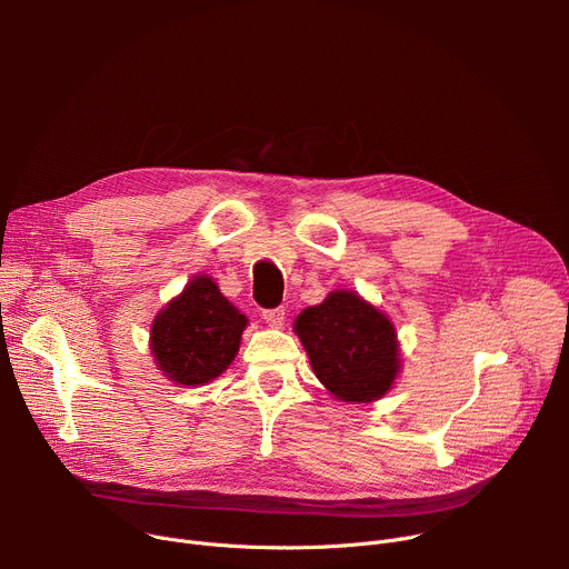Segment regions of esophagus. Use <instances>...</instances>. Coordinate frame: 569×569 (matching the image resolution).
I'll return each mask as SVG.
<instances>
[{"label":"esophagus","mask_w":569,"mask_h":569,"mask_svg":"<svg viewBox=\"0 0 569 569\" xmlns=\"http://www.w3.org/2000/svg\"><path fill=\"white\" fill-rule=\"evenodd\" d=\"M262 318L272 325V327H281L283 320H286V309L283 307H277V309H264L262 311Z\"/></svg>","instance_id":"esophagus-1"}]
</instances>
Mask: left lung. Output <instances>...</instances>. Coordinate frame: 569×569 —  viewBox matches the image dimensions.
Instances as JSON below:
<instances>
[{
  "label": "left lung",
  "mask_w": 569,
  "mask_h": 569,
  "mask_svg": "<svg viewBox=\"0 0 569 569\" xmlns=\"http://www.w3.org/2000/svg\"><path fill=\"white\" fill-rule=\"evenodd\" d=\"M313 373L335 397L367 403L390 390L399 373L395 325L360 295L337 290L295 320Z\"/></svg>",
  "instance_id": "obj_1"
}]
</instances>
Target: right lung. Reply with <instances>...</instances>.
<instances>
[{
	"instance_id": "obj_1",
	"label": "right lung",
	"mask_w": 569,
	"mask_h": 569,
	"mask_svg": "<svg viewBox=\"0 0 569 569\" xmlns=\"http://www.w3.org/2000/svg\"><path fill=\"white\" fill-rule=\"evenodd\" d=\"M247 316L239 313L209 277H196L157 316L152 352L159 369L179 385H202L234 360Z\"/></svg>"
}]
</instances>
